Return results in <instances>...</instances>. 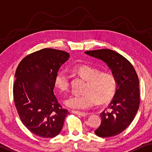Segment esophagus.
Here are the masks:
<instances>
[{
	"mask_svg": "<svg viewBox=\"0 0 152 152\" xmlns=\"http://www.w3.org/2000/svg\"><path fill=\"white\" fill-rule=\"evenodd\" d=\"M72 112L74 113V114H75L79 115V116H87V115L89 114L88 113L82 112H78V111H72Z\"/></svg>",
	"mask_w": 152,
	"mask_h": 152,
	"instance_id": "esophagus-1",
	"label": "esophagus"
}]
</instances>
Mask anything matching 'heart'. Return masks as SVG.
<instances>
[{
	"label": "heart",
	"mask_w": 152,
	"mask_h": 152,
	"mask_svg": "<svg viewBox=\"0 0 152 152\" xmlns=\"http://www.w3.org/2000/svg\"><path fill=\"white\" fill-rule=\"evenodd\" d=\"M71 71L74 75L86 80L83 94H74L65 100L67 106L74 109H85L96 103L103 105L110 102L116 94L117 81L114 74L87 64L74 66ZM55 87L62 92L69 88V76L64 71L58 72L54 78Z\"/></svg>",
	"instance_id": "heart-1"
}]
</instances>
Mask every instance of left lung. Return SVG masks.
I'll use <instances>...</instances> for the list:
<instances>
[{"mask_svg": "<svg viewBox=\"0 0 152 152\" xmlns=\"http://www.w3.org/2000/svg\"><path fill=\"white\" fill-rule=\"evenodd\" d=\"M85 54L102 60L112 70L117 81L116 94L100 116L101 124L95 134L102 138L118 135L132 123L140 104L139 80L132 63L114 51L102 49Z\"/></svg>", "mask_w": 152, "mask_h": 152, "instance_id": "obj_1", "label": "left lung"}]
</instances>
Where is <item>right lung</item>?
<instances>
[{
    "instance_id": "right-lung-1",
    "label": "right lung",
    "mask_w": 152,
    "mask_h": 152,
    "mask_svg": "<svg viewBox=\"0 0 152 152\" xmlns=\"http://www.w3.org/2000/svg\"><path fill=\"white\" fill-rule=\"evenodd\" d=\"M69 58L64 51L45 48L27 56L17 67L13 87L15 106L23 125L40 137L59 134L69 114L54 94L55 76Z\"/></svg>"
}]
</instances>
